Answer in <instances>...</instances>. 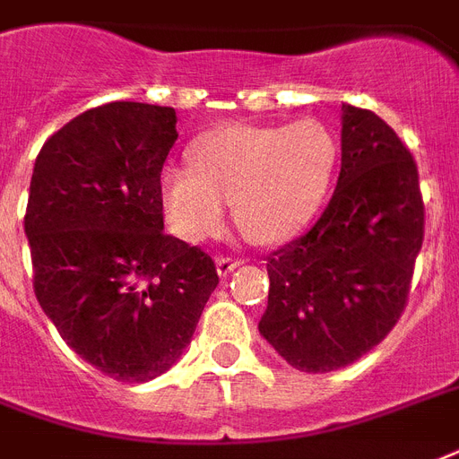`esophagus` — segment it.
Masks as SVG:
<instances>
[{
  "label": "esophagus",
  "mask_w": 459,
  "mask_h": 459,
  "mask_svg": "<svg viewBox=\"0 0 459 459\" xmlns=\"http://www.w3.org/2000/svg\"><path fill=\"white\" fill-rule=\"evenodd\" d=\"M240 264H243V262L238 257H216V272H219V276H226V273H230Z\"/></svg>",
  "instance_id": "esophagus-1"
}]
</instances>
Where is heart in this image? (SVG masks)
Instances as JSON below:
<instances>
[{
    "mask_svg": "<svg viewBox=\"0 0 459 459\" xmlns=\"http://www.w3.org/2000/svg\"><path fill=\"white\" fill-rule=\"evenodd\" d=\"M193 164H169L161 197L173 230L202 240L221 229L226 202L255 243H281L300 230L326 197L338 145L328 126H229L195 145Z\"/></svg>",
    "mask_w": 459,
    "mask_h": 459,
    "instance_id": "1",
    "label": "heart"
}]
</instances>
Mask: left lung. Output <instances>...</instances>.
I'll return each instance as SVG.
<instances>
[{
	"mask_svg": "<svg viewBox=\"0 0 459 459\" xmlns=\"http://www.w3.org/2000/svg\"><path fill=\"white\" fill-rule=\"evenodd\" d=\"M341 150L326 209L266 257L259 333L307 374L348 367L391 333L424 240L420 173L391 126L342 104Z\"/></svg>",
	"mask_w": 459,
	"mask_h": 459,
	"instance_id": "8db88e82",
	"label": "left lung"
}]
</instances>
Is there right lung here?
<instances>
[{
	"mask_svg": "<svg viewBox=\"0 0 459 459\" xmlns=\"http://www.w3.org/2000/svg\"><path fill=\"white\" fill-rule=\"evenodd\" d=\"M178 138L171 107L109 102L47 140L25 209L32 288L68 348L143 384L186 350L219 273L164 233L161 169Z\"/></svg>",
	"mask_w": 459,
	"mask_h": 459,
	"instance_id": "add662e5",
	"label": "right lung"
}]
</instances>
